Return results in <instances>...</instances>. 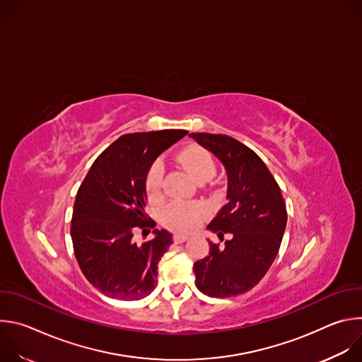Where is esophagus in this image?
Returning <instances> with one entry per match:
<instances>
[{
  "label": "esophagus",
  "instance_id": "esophagus-1",
  "mask_svg": "<svg viewBox=\"0 0 362 362\" xmlns=\"http://www.w3.org/2000/svg\"><path fill=\"white\" fill-rule=\"evenodd\" d=\"M187 239H189L187 235H179V233H177V235L173 236V240H175L176 243H183V242H186Z\"/></svg>",
  "mask_w": 362,
  "mask_h": 362
}]
</instances>
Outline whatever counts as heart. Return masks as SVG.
<instances>
[{"instance_id": "heart-1", "label": "heart", "mask_w": 362, "mask_h": 362, "mask_svg": "<svg viewBox=\"0 0 362 362\" xmlns=\"http://www.w3.org/2000/svg\"><path fill=\"white\" fill-rule=\"evenodd\" d=\"M177 160L196 182L209 180L216 172L212 154L199 146L183 148L179 153ZM162 176V165L153 163L146 177V190L150 199H158L160 196ZM206 216H208V208L196 202H172L160 212L162 223L169 229L182 233L193 230Z\"/></svg>"}]
</instances>
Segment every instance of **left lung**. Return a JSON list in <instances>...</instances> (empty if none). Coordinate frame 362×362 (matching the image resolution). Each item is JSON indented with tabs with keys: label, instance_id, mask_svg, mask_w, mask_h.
I'll list each match as a JSON object with an SVG mask.
<instances>
[{
	"label": "left lung",
	"instance_id": "obj_1",
	"mask_svg": "<svg viewBox=\"0 0 362 362\" xmlns=\"http://www.w3.org/2000/svg\"><path fill=\"white\" fill-rule=\"evenodd\" d=\"M189 136L225 166L226 204L208 229L219 238L232 236L223 249L209 240V255L193 265L196 286L212 298L236 296L250 291L274 264L286 228V206L276 180L253 150L223 134Z\"/></svg>",
	"mask_w": 362,
	"mask_h": 362
}]
</instances>
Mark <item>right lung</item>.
<instances>
[{
  "label": "right lung",
  "mask_w": 362,
  "mask_h": 362,
  "mask_svg": "<svg viewBox=\"0 0 362 362\" xmlns=\"http://www.w3.org/2000/svg\"><path fill=\"white\" fill-rule=\"evenodd\" d=\"M186 130L132 133L112 143L90 168L74 202L71 239L87 281L106 296L136 300L156 288L158 264L173 243L172 233L154 229L137 245V228L150 232L146 177L160 154Z\"/></svg>",
  "instance_id": "obj_1"
}]
</instances>
